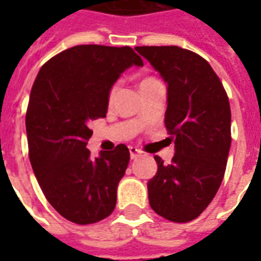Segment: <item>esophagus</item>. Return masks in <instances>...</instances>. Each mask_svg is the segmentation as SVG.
<instances>
[{"label":"esophagus","mask_w":261,"mask_h":261,"mask_svg":"<svg viewBox=\"0 0 261 261\" xmlns=\"http://www.w3.org/2000/svg\"><path fill=\"white\" fill-rule=\"evenodd\" d=\"M141 151L136 147H130V156L131 159H137L138 156H141Z\"/></svg>","instance_id":"esophagus-1"}]
</instances>
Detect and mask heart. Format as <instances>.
Instances as JSON below:
<instances>
[{"mask_svg": "<svg viewBox=\"0 0 261 261\" xmlns=\"http://www.w3.org/2000/svg\"><path fill=\"white\" fill-rule=\"evenodd\" d=\"M155 82H158V80H156V78L148 76V78H144V80L141 81V84H140V88H144V86L151 85V84H155ZM116 91H117V86H116V85L112 86V88H110V91H109V97H113L114 93H116Z\"/></svg>", "mask_w": 261, "mask_h": 261, "instance_id": "b5f03b06", "label": "heart"}]
</instances>
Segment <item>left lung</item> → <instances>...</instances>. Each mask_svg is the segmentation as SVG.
<instances>
[{"mask_svg":"<svg viewBox=\"0 0 261 261\" xmlns=\"http://www.w3.org/2000/svg\"><path fill=\"white\" fill-rule=\"evenodd\" d=\"M168 85L165 125L175 142L169 165L155 155L158 172L148 181L149 205L173 222L196 219L224 179L230 148V108L208 61L177 46L136 47Z\"/></svg>","mask_w":261,"mask_h":261,"instance_id":"1","label":"left lung"}]
</instances>
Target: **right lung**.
<instances>
[{
    "mask_svg": "<svg viewBox=\"0 0 261 261\" xmlns=\"http://www.w3.org/2000/svg\"><path fill=\"white\" fill-rule=\"evenodd\" d=\"M133 65L144 63L128 46L82 44L48 60L32 86L26 112L32 168L47 201L74 224L99 222L116 207L130 151L120 144L91 158L88 123L106 116L110 88Z\"/></svg>",
    "mask_w": 261,
    "mask_h": 261,
    "instance_id": "add662e5",
    "label": "right lung"
}]
</instances>
